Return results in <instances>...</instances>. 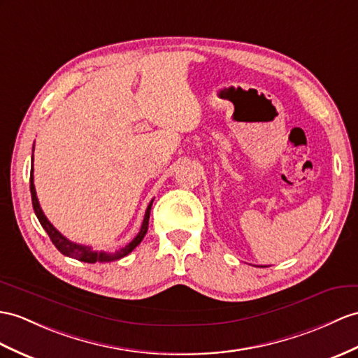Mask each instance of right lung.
Wrapping results in <instances>:
<instances>
[{"mask_svg":"<svg viewBox=\"0 0 358 358\" xmlns=\"http://www.w3.org/2000/svg\"><path fill=\"white\" fill-rule=\"evenodd\" d=\"M34 150V145H33ZM30 193H31V203H33V209L34 214H36L39 223L42 224V228L45 229V232L48 234L50 240L53 241V245L57 248V250L60 254H64L65 257L69 258H76L78 261H83V263H110V261H117L120 258H123L126 255H129L139 243L143 241L144 235L147 234V229H149V219H150V209H152V203L153 200L147 206V211L144 215V220L141 224V229H139L136 237L129 243L126 248H121L120 250L113 252V254H108V252H99V250H92L91 246H83V245H77V243L69 241L66 237H64L53 224L48 222V219L45 217V214L42 213V208L39 205V200L36 197V189H34V184H33V165L30 169Z\"/></svg>","mask_w":358,"mask_h":358,"instance_id":"right-lung-1","label":"right lung"}]
</instances>
